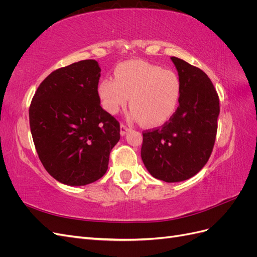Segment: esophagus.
I'll list each match as a JSON object with an SVG mask.
<instances>
[{"label": "esophagus", "mask_w": 257, "mask_h": 257, "mask_svg": "<svg viewBox=\"0 0 257 257\" xmlns=\"http://www.w3.org/2000/svg\"><path fill=\"white\" fill-rule=\"evenodd\" d=\"M130 130H131V128H130V126H127L126 124L121 123V125H120V133H121V135H122V136H123V135H125Z\"/></svg>", "instance_id": "34e87169"}]
</instances>
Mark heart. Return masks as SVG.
<instances>
[{"mask_svg":"<svg viewBox=\"0 0 257 257\" xmlns=\"http://www.w3.org/2000/svg\"><path fill=\"white\" fill-rule=\"evenodd\" d=\"M113 75L114 78L107 77L98 84V96L106 111L118 113L130 98L131 116L148 126L162 125L172 118L181 94L180 79L172 69L130 60L116 65Z\"/></svg>","mask_w":257,"mask_h":257,"instance_id":"obj_1","label":"heart"}]
</instances>
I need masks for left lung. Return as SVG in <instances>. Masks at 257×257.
I'll return each instance as SVG.
<instances>
[{
  "label": "left lung",
  "mask_w": 257,
  "mask_h": 257,
  "mask_svg": "<svg viewBox=\"0 0 257 257\" xmlns=\"http://www.w3.org/2000/svg\"><path fill=\"white\" fill-rule=\"evenodd\" d=\"M170 59L181 82L179 106L162 126L143 132L141 153L154 178L179 182L195 176L211 155L220 102L205 72L179 58Z\"/></svg>",
  "instance_id": "left-lung-1"
}]
</instances>
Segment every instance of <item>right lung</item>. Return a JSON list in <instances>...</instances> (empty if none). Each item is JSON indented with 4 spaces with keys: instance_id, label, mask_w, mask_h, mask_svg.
<instances>
[{
    "instance_id": "right-lung-1",
    "label": "right lung",
    "mask_w": 257,
    "mask_h": 257,
    "mask_svg": "<svg viewBox=\"0 0 257 257\" xmlns=\"http://www.w3.org/2000/svg\"><path fill=\"white\" fill-rule=\"evenodd\" d=\"M100 68L83 60L48 75L29 109L36 152L45 169L61 183L85 185L102 178L120 123L100 106Z\"/></svg>"
}]
</instances>
